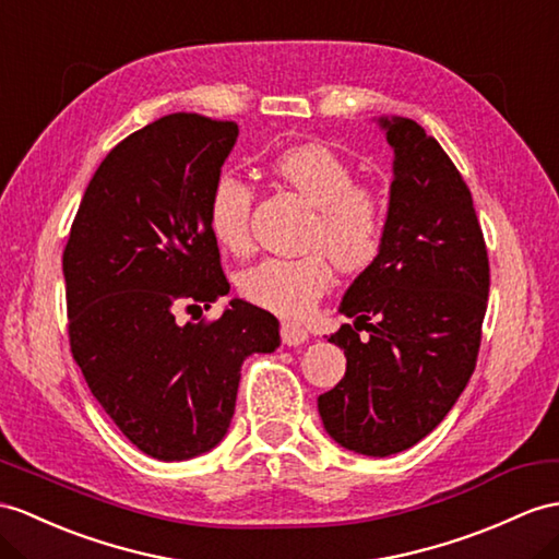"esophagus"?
<instances>
[{
    "label": "esophagus",
    "instance_id": "34e87169",
    "mask_svg": "<svg viewBox=\"0 0 559 559\" xmlns=\"http://www.w3.org/2000/svg\"><path fill=\"white\" fill-rule=\"evenodd\" d=\"M280 334H282V342L287 344V346H301L306 338H308L306 326L296 324V322H282Z\"/></svg>",
    "mask_w": 559,
    "mask_h": 559
}]
</instances>
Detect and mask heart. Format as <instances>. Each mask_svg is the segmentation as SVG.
<instances>
[{"label": "heart", "instance_id": "obj_1", "mask_svg": "<svg viewBox=\"0 0 559 559\" xmlns=\"http://www.w3.org/2000/svg\"><path fill=\"white\" fill-rule=\"evenodd\" d=\"M270 173L312 206L298 258H263L239 272L237 289L249 304L280 318H304L330 289V261L342 272H362L384 251L386 206L374 189L356 185V168L332 146L320 142L284 148ZM253 189L233 173L211 187L206 223L217 247L247 253L251 247Z\"/></svg>", "mask_w": 559, "mask_h": 559}]
</instances>
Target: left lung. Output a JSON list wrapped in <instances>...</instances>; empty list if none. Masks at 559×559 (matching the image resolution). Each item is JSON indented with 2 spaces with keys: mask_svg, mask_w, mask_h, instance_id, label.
Instances as JSON below:
<instances>
[{
  "mask_svg": "<svg viewBox=\"0 0 559 559\" xmlns=\"http://www.w3.org/2000/svg\"><path fill=\"white\" fill-rule=\"evenodd\" d=\"M379 126L393 148L386 241L338 308L356 318L330 336L346 374L318 411L338 445L386 457L437 429L465 391L491 277L469 187L441 144L411 118Z\"/></svg>",
  "mask_w": 559,
  "mask_h": 559,
  "instance_id": "8db88e82",
  "label": "left lung"
}]
</instances>
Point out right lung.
I'll return each instance as SVG.
<instances>
[{
	"instance_id": "add662e5",
	"label": "right lung",
	"mask_w": 559,
	"mask_h": 559,
	"mask_svg": "<svg viewBox=\"0 0 559 559\" xmlns=\"http://www.w3.org/2000/svg\"><path fill=\"white\" fill-rule=\"evenodd\" d=\"M233 120L170 114L116 144L63 249L68 338L92 396L156 460L211 451L235 415L241 362L280 346V322L233 298L213 322H177L229 294L206 201Z\"/></svg>"
}]
</instances>
